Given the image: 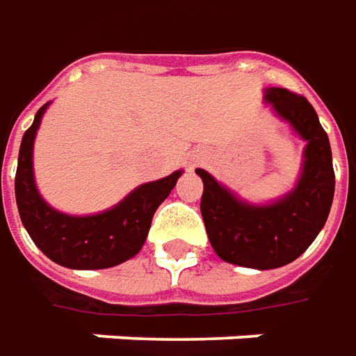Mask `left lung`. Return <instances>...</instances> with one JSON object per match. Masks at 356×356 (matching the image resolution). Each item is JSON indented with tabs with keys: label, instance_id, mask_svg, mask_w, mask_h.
Masks as SVG:
<instances>
[{
	"label": "left lung",
	"instance_id": "1",
	"mask_svg": "<svg viewBox=\"0 0 356 356\" xmlns=\"http://www.w3.org/2000/svg\"><path fill=\"white\" fill-rule=\"evenodd\" d=\"M264 103L305 140L293 190L270 203H251L197 168L203 180L201 216L214 253L245 268L270 270L293 263L324 228L335 190L332 147L316 111L303 95L266 88Z\"/></svg>",
	"mask_w": 356,
	"mask_h": 356
}]
</instances>
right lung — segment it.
Here are the masks:
<instances>
[{
    "mask_svg": "<svg viewBox=\"0 0 356 356\" xmlns=\"http://www.w3.org/2000/svg\"><path fill=\"white\" fill-rule=\"evenodd\" d=\"M47 107L49 103L38 111L19 149L15 197L22 226L38 249L61 266L99 270L122 264L140 253L153 214L174 190L184 170L138 186L122 201L102 213L86 216L61 213L40 195L34 178V140Z\"/></svg>",
    "mask_w": 356,
    "mask_h": 356,
    "instance_id": "right-lung-1",
    "label": "right lung"
}]
</instances>
